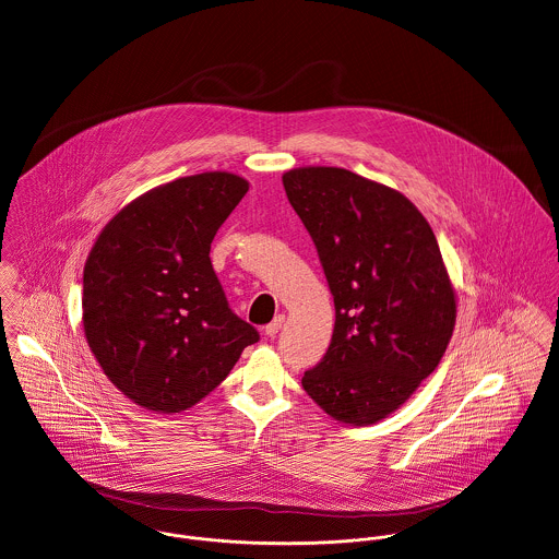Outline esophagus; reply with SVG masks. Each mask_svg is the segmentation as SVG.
I'll list each match as a JSON object with an SVG mask.
<instances>
[{"label": "esophagus", "mask_w": 559, "mask_h": 559, "mask_svg": "<svg viewBox=\"0 0 559 559\" xmlns=\"http://www.w3.org/2000/svg\"><path fill=\"white\" fill-rule=\"evenodd\" d=\"M283 323H285V314H278V317H276V319H274V321H272V323H267V325H265V334H267V336H272V338H274V336H276V334H278V332H281V328H283Z\"/></svg>", "instance_id": "esophagus-1"}]
</instances>
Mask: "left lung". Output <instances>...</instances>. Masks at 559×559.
Returning a JSON list of instances; mask_svg holds the SVG:
<instances>
[{
  "label": "left lung",
  "mask_w": 559,
  "mask_h": 559,
  "mask_svg": "<svg viewBox=\"0 0 559 559\" xmlns=\"http://www.w3.org/2000/svg\"><path fill=\"white\" fill-rule=\"evenodd\" d=\"M283 185L336 308L332 343L301 386L343 424H377L436 370L455 328L436 236L411 200L359 174L298 168Z\"/></svg>",
  "instance_id": "1"
}]
</instances>
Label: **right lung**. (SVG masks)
<instances>
[{
  "label": "right lung",
  "instance_id": "right-lung-1",
  "mask_svg": "<svg viewBox=\"0 0 559 559\" xmlns=\"http://www.w3.org/2000/svg\"><path fill=\"white\" fill-rule=\"evenodd\" d=\"M247 191L227 173L162 185L115 216L86 258V343L104 374L148 411L191 408L259 341L211 261L216 229Z\"/></svg>",
  "mask_w": 559,
  "mask_h": 559
}]
</instances>
